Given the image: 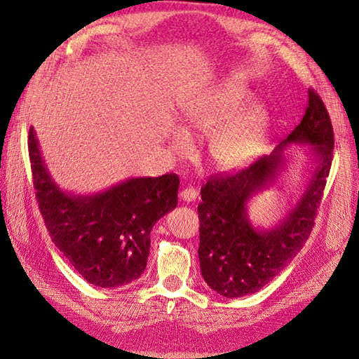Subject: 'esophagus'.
<instances>
[{
    "mask_svg": "<svg viewBox=\"0 0 359 359\" xmlns=\"http://www.w3.org/2000/svg\"><path fill=\"white\" fill-rule=\"evenodd\" d=\"M196 198H198V191L194 189H190V187L182 189L180 193V199L184 202H193V201H196Z\"/></svg>",
    "mask_w": 359,
    "mask_h": 359,
    "instance_id": "esophagus-1",
    "label": "esophagus"
}]
</instances>
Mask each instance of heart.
Segmentation results:
<instances>
[{
    "mask_svg": "<svg viewBox=\"0 0 359 359\" xmlns=\"http://www.w3.org/2000/svg\"><path fill=\"white\" fill-rule=\"evenodd\" d=\"M250 99V91L236 82L220 85L184 112V128L170 133L169 147L177 156L191 151V136H209L208 154L212 165L222 170L241 169L252 161L266 135L265 107Z\"/></svg>",
    "mask_w": 359,
    "mask_h": 359,
    "instance_id": "1",
    "label": "heart"
}]
</instances>
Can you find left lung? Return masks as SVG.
<instances>
[{
  "label": "left lung",
  "instance_id": "obj_1",
  "mask_svg": "<svg viewBox=\"0 0 359 359\" xmlns=\"http://www.w3.org/2000/svg\"><path fill=\"white\" fill-rule=\"evenodd\" d=\"M289 144H309L315 158L312 177L297 203L273 228L253 226L248 201L276 183L287 165ZM334 149L332 124L320 97L309 90L301 123L273 154L232 175L210 178L198 206L199 264L202 277L226 298H240L262 289L283 271L306 244L316 219Z\"/></svg>",
  "mask_w": 359,
  "mask_h": 359
}]
</instances>
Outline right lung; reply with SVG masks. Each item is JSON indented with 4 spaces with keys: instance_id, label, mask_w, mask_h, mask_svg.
Returning <instances> with one entry per match:
<instances>
[{
    "instance_id": "add662e5",
    "label": "right lung",
    "mask_w": 359,
    "mask_h": 359,
    "mask_svg": "<svg viewBox=\"0 0 359 359\" xmlns=\"http://www.w3.org/2000/svg\"><path fill=\"white\" fill-rule=\"evenodd\" d=\"M28 149L39 208L70 265L99 287L137 280L147 268L151 231L178 203L180 178H128L99 193L73 194L52 178L32 127Z\"/></svg>"
}]
</instances>
